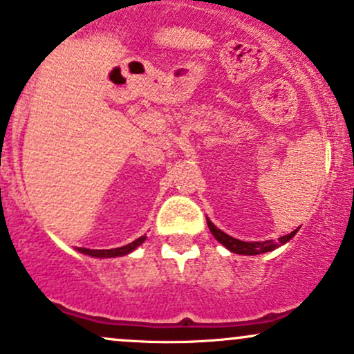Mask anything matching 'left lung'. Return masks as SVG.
<instances>
[{"label": "left lung", "instance_id": "1", "mask_svg": "<svg viewBox=\"0 0 354 354\" xmlns=\"http://www.w3.org/2000/svg\"><path fill=\"white\" fill-rule=\"evenodd\" d=\"M210 227L212 234H214L215 239L218 241L221 244H224L229 251L232 252H237V254H261V252H268V251H273L274 248H277V244L273 243V241H265V243H243V241H237V239H232L230 236H227V234L222 232V230H218L217 227L208 224ZM290 236H283L281 237V241H286Z\"/></svg>", "mask_w": 354, "mask_h": 354}]
</instances>
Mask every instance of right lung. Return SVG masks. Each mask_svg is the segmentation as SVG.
Returning <instances> with one entry per match:
<instances>
[{"label": "right lung", "instance_id": "right-lung-1", "mask_svg": "<svg viewBox=\"0 0 354 354\" xmlns=\"http://www.w3.org/2000/svg\"><path fill=\"white\" fill-rule=\"evenodd\" d=\"M140 244V239L133 241L132 244L129 245H124V248H118V249H106V251H98L100 254L105 256V258H113V256H122V254H127V252L133 251V249L137 248V245Z\"/></svg>", "mask_w": 354, "mask_h": 354}]
</instances>
